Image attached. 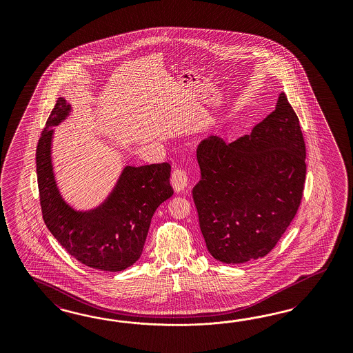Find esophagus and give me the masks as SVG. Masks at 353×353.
<instances>
[{
  "mask_svg": "<svg viewBox=\"0 0 353 353\" xmlns=\"http://www.w3.org/2000/svg\"><path fill=\"white\" fill-rule=\"evenodd\" d=\"M172 185L174 192H182L188 186V172L182 168H177L172 173Z\"/></svg>",
  "mask_w": 353,
  "mask_h": 353,
  "instance_id": "1",
  "label": "esophagus"
}]
</instances>
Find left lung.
Returning a JSON list of instances; mask_svg holds the SVG:
<instances>
[{
    "mask_svg": "<svg viewBox=\"0 0 353 353\" xmlns=\"http://www.w3.org/2000/svg\"><path fill=\"white\" fill-rule=\"evenodd\" d=\"M201 180L192 188L210 254L226 264L265 256L299 210L307 164L299 118L281 93L277 106L250 134L220 136L196 149Z\"/></svg>",
    "mask_w": 353,
    "mask_h": 353,
    "instance_id": "1",
    "label": "left lung"
}]
</instances>
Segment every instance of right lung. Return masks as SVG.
<instances>
[{
    "label": "right lung",
    "mask_w": 353,
    "mask_h": 353,
    "mask_svg": "<svg viewBox=\"0 0 353 353\" xmlns=\"http://www.w3.org/2000/svg\"><path fill=\"white\" fill-rule=\"evenodd\" d=\"M70 111L59 97L36 149V171L45 225L61 246L86 267L120 272L139 260L152 214L173 195L170 163L125 167L106 202L79 212L64 202L50 158L54 125Z\"/></svg>",
    "instance_id": "right-lung-1"
}]
</instances>
